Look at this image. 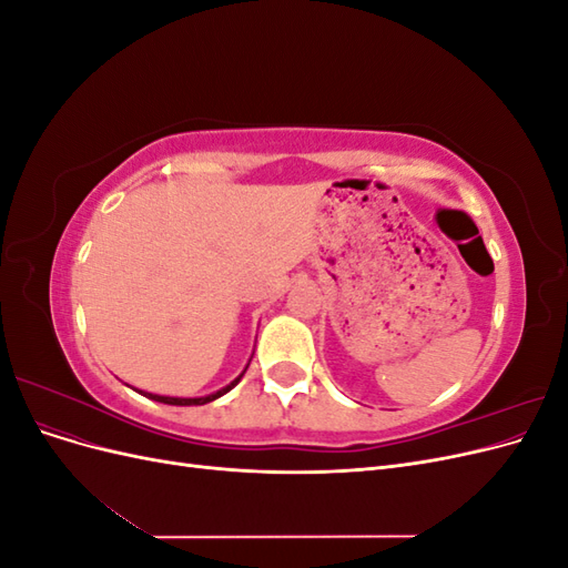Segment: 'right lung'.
Instances as JSON below:
<instances>
[{"label":"right lung","mask_w":568,"mask_h":568,"mask_svg":"<svg viewBox=\"0 0 568 568\" xmlns=\"http://www.w3.org/2000/svg\"><path fill=\"white\" fill-rule=\"evenodd\" d=\"M242 376H244V374H239L236 379H234L230 386L220 388L217 393L203 395V398H170V395H156V393H144V395H146V398H151V400H156V403H165V405H205V403H211V400L220 398V395H225L227 390H232V388H234L239 382H242Z\"/></svg>","instance_id":"obj_1"}]
</instances>
